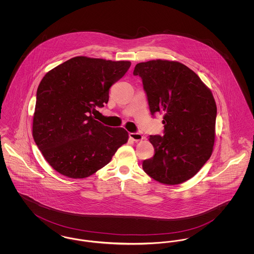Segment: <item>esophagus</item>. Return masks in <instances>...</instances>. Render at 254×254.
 <instances>
[{
	"label": "esophagus",
	"instance_id": "obj_1",
	"mask_svg": "<svg viewBox=\"0 0 254 254\" xmlns=\"http://www.w3.org/2000/svg\"><path fill=\"white\" fill-rule=\"evenodd\" d=\"M129 138L134 142H139L144 140V136L141 133H129Z\"/></svg>",
	"mask_w": 254,
	"mask_h": 254
}]
</instances>
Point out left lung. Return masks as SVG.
Returning a JSON list of instances; mask_svg holds the SVG:
<instances>
[{
  "label": "left lung",
  "instance_id": "left-lung-1",
  "mask_svg": "<svg viewBox=\"0 0 254 254\" xmlns=\"http://www.w3.org/2000/svg\"><path fill=\"white\" fill-rule=\"evenodd\" d=\"M152 115L164 114L165 135H150L154 156L143 162L155 181L179 185L202 169L213 151L217 107L200 77L177 61H147L135 65Z\"/></svg>",
  "mask_w": 254,
  "mask_h": 254
}]
</instances>
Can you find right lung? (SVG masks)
<instances>
[{
  "label": "right lung",
  "instance_id": "right-lung-1",
  "mask_svg": "<svg viewBox=\"0 0 254 254\" xmlns=\"http://www.w3.org/2000/svg\"><path fill=\"white\" fill-rule=\"evenodd\" d=\"M130 64L77 56L44 76L37 89L32 135L52 169L73 179L86 178L127 142L125 128L104 126L91 112L108 104L110 86Z\"/></svg>",
  "mask_w": 254,
  "mask_h": 254
}]
</instances>
